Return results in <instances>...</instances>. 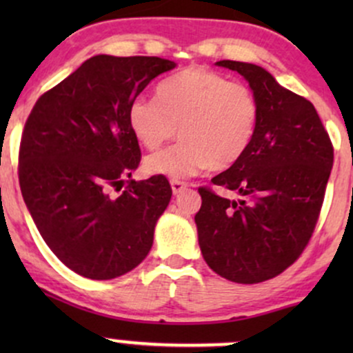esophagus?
Returning <instances> with one entry per match:
<instances>
[{
    "instance_id": "obj_1",
    "label": "esophagus",
    "mask_w": 353,
    "mask_h": 353,
    "mask_svg": "<svg viewBox=\"0 0 353 353\" xmlns=\"http://www.w3.org/2000/svg\"><path fill=\"white\" fill-rule=\"evenodd\" d=\"M171 188H172V194H174V196H177V194H181L182 190L188 189V184H185V182H182V181L172 179V181H171Z\"/></svg>"
}]
</instances>
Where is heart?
Returning a JSON list of instances; mask_svg holds the SVG:
<instances>
[{
    "label": "heart",
    "mask_w": 353,
    "mask_h": 353,
    "mask_svg": "<svg viewBox=\"0 0 353 353\" xmlns=\"http://www.w3.org/2000/svg\"><path fill=\"white\" fill-rule=\"evenodd\" d=\"M257 123L254 92L205 68L169 76L156 88V101L136 98L128 106L129 129L149 151L179 128V143L144 161L145 172L171 179L236 164L252 144Z\"/></svg>",
    "instance_id": "b5f03b06"
}]
</instances>
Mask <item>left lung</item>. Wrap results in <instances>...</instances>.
Returning a JSON list of instances; mask_svg holds the SVG:
<instances>
[{
	"mask_svg": "<svg viewBox=\"0 0 353 353\" xmlns=\"http://www.w3.org/2000/svg\"><path fill=\"white\" fill-rule=\"evenodd\" d=\"M249 83L259 123L247 152L212 179L225 199L201 188L194 221L204 261L237 283H259L292 265L317 224L334 148L314 104L282 88L264 68L217 61Z\"/></svg>",
	"mask_w": 353,
	"mask_h": 353,
	"instance_id": "left-lung-1",
	"label": "left lung"
}]
</instances>
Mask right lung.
<instances>
[{"mask_svg":"<svg viewBox=\"0 0 353 353\" xmlns=\"http://www.w3.org/2000/svg\"><path fill=\"white\" fill-rule=\"evenodd\" d=\"M176 63L98 54L36 101L19 148L24 204L52 254L76 274L109 281L149 254L171 201L164 176L131 179L141 149L128 106ZM129 179L126 190L112 196Z\"/></svg>","mask_w":353,"mask_h":353,"instance_id":"1","label":"right lung"}]
</instances>
